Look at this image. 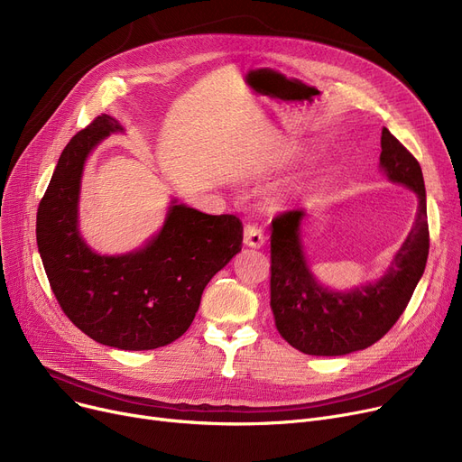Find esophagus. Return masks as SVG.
<instances>
[{
    "label": "esophagus",
    "instance_id": "esophagus-1",
    "mask_svg": "<svg viewBox=\"0 0 462 462\" xmlns=\"http://www.w3.org/2000/svg\"><path fill=\"white\" fill-rule=\"evenodd\" d=\"M263 241H265V237H263L262 228L256 223H247L245 228H244V244L247 247L258 249V247L263 245Z\"/></svg>",
    "mask_w": 462,
    "mask_h": 462
}]
</instances>
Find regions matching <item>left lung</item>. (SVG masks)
<instances>
[{
  "instance_id": "left-lung-1",
  "label": "left lung",
  "mask_w": 462,
  "mask_h": 462,
  "mask_svg": "<svg viewBox=\"0 0 462 462\" xmlns=\"http://www.w3.org/2000/svg\"><path fill=\"white\" fill-rule=\"evenodd\" d=\"M380 164L392 181L418 194V215L387 273L373 282L333 292L309 272L300 241L305 213L290 209L272 221V310L288 345L309 356H345L363 350L390 331L404 312L429 256L427 199L421 166L385 127Z\"/></svg>"
}]
</instances>
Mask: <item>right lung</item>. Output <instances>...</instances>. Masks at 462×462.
Here are the masks:
<instances>
[{
	"label": "right lung",
	"mask_w": 462,
	"mask_h": 462,
	"mask_svg": "<svg viewBox=\"0 0 462 462\" xmlns=\"http://www.w3.org/2000/svg\"><path fill=\"white\" fill-rule=\"evenodd\" d=\"M117 131V121L101 114L65 145L37 209V245L72 324L106 346L153 350L189 329L206 284L241 251L244 226L236 215H208L174 200L142 249L93 253L79 232L80 178L91 150Z\"/></svg>",
	"instance_id": "right-lung-1"
}]
</instances>
